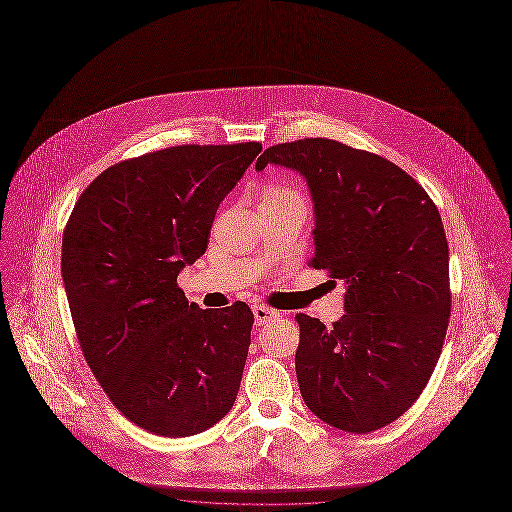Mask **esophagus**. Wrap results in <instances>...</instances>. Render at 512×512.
I'll return each instance as SVG.
<instances>
[{
	"instance_id": "esophagus-1",
	"label": "esophagus",
	"mask_w": 512,
	"mask_h": 512,
	"mask_svg": "<svg viewBox=\"0 0 512 512\" xmlns=\"http://www.w3.org/2000/svg\"><path fill=\"white\" fill-rule=\"evenodd\" d=\"M253 314H255V324H257V327H263V324L280 318V312L273 310V308H267L263 304H255L253 306Z\"/></svg>"
}]
</instances>
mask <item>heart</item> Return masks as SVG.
<instances>
[{"label": "heart", "instance_id": "1", "mask_svg": "<svg viewBox=\"0 0 512 512\" xmlns=\"http://www.w3.org/2000/svg\"><path fill=\"white\" fill-rule=\"evenodd\" d=\"M284 192H286V190H282V188H273L267 196H273V194H284Z\"/></svg>", "mask_w": 512, "mask_h": 512}]
</instances>
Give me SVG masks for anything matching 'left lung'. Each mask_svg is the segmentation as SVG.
<instances>
[{
	"mask_svg": "<svg viewBox=\"0 0 512 512\" xmlns=\"http://www.w3.org/2000/svg\"><path fill=\"white\" fill-rule=\"evenodd\" d=\"M298 171L314 204V269L345 284V314L324 327L296 314L306 406L347 433L378 431L425 390L443 349L449 247L437 206L388 159L331 138L269 147L255 163Z\"/></svg>",
	"mask_w": 512,
	"mask_h": 512,
	"instance_id": "1",
	"label": "left lung"
}]
</instances>
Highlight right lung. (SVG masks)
Wrapping results in <instances>:
<instances>
[{"mask_svg":"<svg viewBox=\"0 0 512 512\" xmlns=\"http://www.w3.org/2000/svg\"><path fill=\"white\" fill-rule=\"evenodd\" d=\"M259 153V143L181 145L116 163L65 226L61 273L85 361L149 433L198 435L239 394L251 308L202 310L177 275L206 253L220 202Z\"/></svg>","mask_w":512,"mask_h":512,"instance_id":"1","label":"right lung"}]
</instances>
